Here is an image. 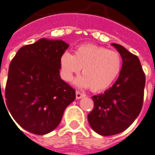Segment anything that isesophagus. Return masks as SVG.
Returning <instances> with one entry per match:
<instances>
[{"label":"esophagus","mask_w":155,"mask_h":155,"mask_svg":"<svg viewBox=\"0 0 155 155\" xmlns=\"http://www.w3.org/2000/svg\"><path fill=\"white\" fill-rule=\"evenodd\" d=\"M85 96L84 93H81L80 92H79V91H76L75 92V97H76V99H80L82 98V97H84Z\"/></svg>","instance_id":"1"}]
</instances>
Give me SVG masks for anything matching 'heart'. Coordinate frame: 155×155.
Instances as JSON below:
<instances>
[{"label": "heart", "mask_w": 155, "mask_h": 155, "mask_svg": "<svg viewBox=\"0 0 155 155\" xmlns=\"http://www.w3.org/2000/svg\"><path fill=\"white\" fill-rule=\"evenodd\" d=\"M62 79L72 80L83 68V76L75 84L81 88H89L93 92H101L110 87L120 75L122 59L114 50L95 45H83L75 50L74 55L65 52L60 57Z\"/></svg>", "instance_id": "heart-1"}]
</instances>
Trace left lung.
<instances>
[{
    "label": "left lung",
    "instance_id": "left-lung-1",
    "mask_svg": "<svg viewBox=\"0 0 155 155\" xmlns=\"http://www.w3.org/2000/svg\"><path fill=\"white\" fill-rule=\"evenodd\" d=\"M122 58L120 75L111 88L92 97L94 107L88 115L90 127L101 136L120 133L139 115L143 104L146 76L140 60L118 44H111Z\"/></svg>",
    "mask_w": 155,
    "mask_h": 155
}]
</instances>
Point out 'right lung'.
<instances>
[{
	"label": "right lung",
	"instance_id": "right-lung-1",
	"mask_svg": "<svg viewBox=\"0 0 155 155\" xmlns=\"http://www.w3.org/2000/svg\"><path fill=\"white\" fill-rule=\"evenodd\" d=\"M68 47L62 40L40 39L22 47L9 64L7 107L20 127L30 133L45 135L55 129L75 99V89L59 75L60 57Z\"/></svg>",
	"mask_w": 155,
	"mask_h": 155
}]
</instances>
